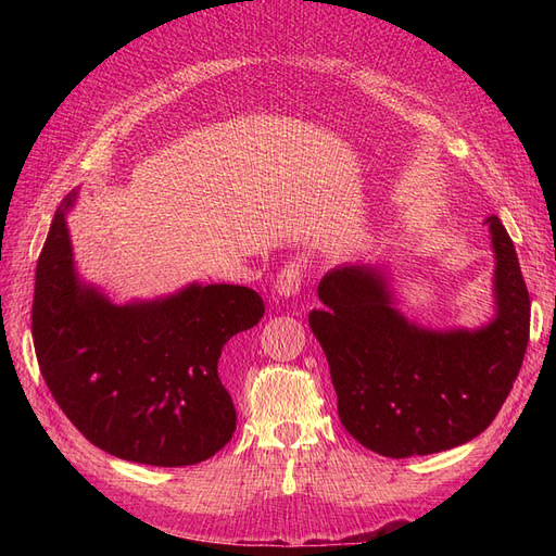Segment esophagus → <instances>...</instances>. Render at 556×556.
Segmentation results:
<instances>
[{"label":"esophagus","instance_id":"1","mask_svg":"<svg viewBox=\"0 0 556 556\" xmlns=\"http://www.w3.org/2000/svg\"><path fill=\"white\" fill-rule=\"evenodd\" d=\"M306 278V260L294 257L285 264L276 276V290L280 296H294Z\"/></svg>","mask_w":556,"mask_h":556}]
</instances>
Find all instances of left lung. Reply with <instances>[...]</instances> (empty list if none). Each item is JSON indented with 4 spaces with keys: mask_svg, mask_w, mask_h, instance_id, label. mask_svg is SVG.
Listing matches in <instances>:
<instances>
[{
    "mask_svg": "<svg viewBox=\"0 0 556 556\" xmlns=\"http://www.w3.org/2000/svg\"><path fill=\"white\" fill-rule=\"evenodd\" d=\"M496 317L476 331H427L392 308L384 276L341 266L319 280L325 308L308 325L325 350L348 433L406 459L473 441L494 422L525 359L531 301L515 245L496 215Z\"/></svg>",
    "mask_w": 556,
    "mask_h": 556,
    "instance_id": "1",
    "label": "left lung"
}]
</instances>
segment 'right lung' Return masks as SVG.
<instances>
[{"label":"right lung","mask_w":556,"mask_h":556,"mask_svg":"<svg viewBox=\"0 0 556 556\" xmlns=\"http://www.w3.org/2000/svg\"><path fill=\"white\" fill-rule=\"evenodd\" d=\"M64 199L37 264L31 336L50 394L86 439L117 459L192 466L237 429L225 343L260 323L241 285H192L153 304L113 306L74 274Z\"/></svg>","instance_id":"1"}]
</instances>
